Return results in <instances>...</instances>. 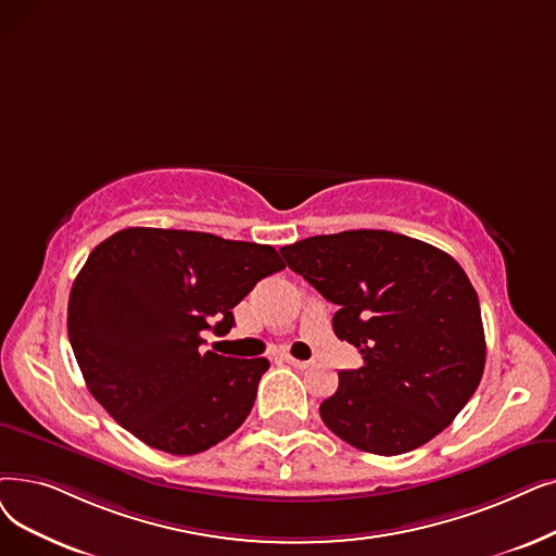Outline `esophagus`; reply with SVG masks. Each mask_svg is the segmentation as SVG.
<instances>
[{"label":"esophagus","instance_id":"1","mask_svg":"<svg viewBox=\"0 0 556 556\" xmlns=\"http://www.w3.org/2000/svg\"><path fill=\"white\" fill-rule=\"evenodd\" d=\"M283 361H286L288 366H293L298 370H304V368L311 366V361H302V358H293V356H283Z\"/></svg>","mask_w":556,"mask_h":556}]
</instances>
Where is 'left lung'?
I'll list each match as a JSON object with an SVG mask.
<instances>
[{
  "instance_id": "left-lung-1",
  "label": "left lung",
  "mask_w": 556,
  "mask_h": 556,
  "mask_svg": "<svg viewBox=\"0 0 556 556\" xmlns=\"http://www.w3.org/2000/svg\"><path fill=\"white\" fill-rule=\"evenodd\" d=\"M338 306L333 333L364 358L338 372L320 418L356 450L395 456L441 433L486 364L475 288L443 250L381 229L311 236L279 250Z\"/></svg>"
}]
</instances>
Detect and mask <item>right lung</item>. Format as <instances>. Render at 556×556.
Instances as JSON below:
<instances>
[{
  "label": "right lung",
  "mask_w": 556,
  "mask_h": 556,
  "mask_svg": "<svg viewBox=\"0 0 556 556\" xmlns=\"http://www.w3.org/2000/svg\"><path fill=\"white\" fill-rule=\"evenodd\" d=\"M286 265L270 245L204 231L129 227L94 248L67 304L88 391L138 441L198 454L250 416L268 358L202 352L231 308Z\"/></svg>",
  "instance_id": "add662e5"
}]
</instances>
